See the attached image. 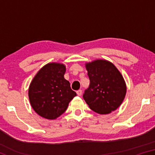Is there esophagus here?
Instances as JSON below:
<instances>
[{
    "label": "esophagus",
    "instance_id": "esophagus-1",
    "mask_svg": "<svg viewBox=\"0 0 155 155\" xmlns=\"http://www.w3.org/2000/svg\"><path fill=\"white\" fill-rule=\"evenodd\" d=\"M77 94L78 96H81V94H82V90H78V91H77Z\"/></svg>",
    "mask_w": 155,
    "mask_h": 155
}]
</instances>
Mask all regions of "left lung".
Returning <instances> with one entry per match:
<instances>
[{"instance_id": "1", "label": "left lung", "mask_w": 155, "mask_h": 155, "mask_svg": "<svg viewBox=\"0 0 155 155\" xmlns=\"http://www.w3.org/2000/svg\"><path fill=\"white\" fill-rule=\"evenodd\" d=\"M90 83L83 97L90 108L108 114L124 101L127 87L122 74L111 62L96 60L86 65Z\"/></svg>"}]
</instances>
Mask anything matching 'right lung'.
Returning a JSON list of instances; mask_svg holds the SVG:
<instances>
[{
    "mask_svg": "<svg viewBox=\"0 0 155 155\" xmlns=\"http://www.w3.org/2000/svg\"><path fill=\"white\" fill-rule=\"evenodd\" d=\"M65 67L51 63L41 68L33 78L28 89L31 106L44 118L54 120L66 111L77 94L64 78Z\"/></svg>",
    "mask_w": 155,
    "mask_h": 155,
    "instance_id": "obj_1",
    "label": "right lung"
}]
</instances>
